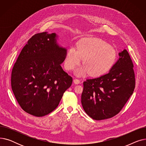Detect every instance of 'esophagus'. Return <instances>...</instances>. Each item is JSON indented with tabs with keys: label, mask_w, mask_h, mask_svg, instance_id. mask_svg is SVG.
<instances>
[{
	"label": "esophagus",
	"mask_w": 146,
	"mask_h": 146,
	"mask_svg": "<svg viewBox=\"0 0 146 146\" xmlns=\"http://www.w3.org/2000/svg\"><path fill=\"white\" fill-rule=\"evenodd\" d=\"M73 82L75 84H79L80 83V80L78 79H74Z\"/></svg>",
	"instance_id": "esophagus-1"
}]
</instances>
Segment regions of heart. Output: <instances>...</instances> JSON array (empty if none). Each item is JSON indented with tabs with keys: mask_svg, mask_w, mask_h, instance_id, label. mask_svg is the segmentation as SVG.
Listing matches in <instances>:
<instances>
[{
	"mask_svg": "<svg viewBox=\"0 0 146 146\" xmlns=\"http://www.w3.org/2000/svg\"><path fill=\"white\" fill-rule=\"evenodd\" d=\"M83 59V66L78 68L76 74L85 75L89 73L92 76H99L108 72L117 59L115 49L99 38H85L69 48L64 58V67L68 71L73 70Z\"/></svg>",
	"mask_w": 146,
	"mask_h": 146,
	"instance_id": "obj_1",
	"label": "heart"
}]
</instances>
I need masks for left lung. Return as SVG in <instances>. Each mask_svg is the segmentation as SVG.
Masks as SVG:
<instances>
[{
  "label": "left lung",
  "mask_w": 146,
  "mask_h": 146,
  "mask_svg": "<svg viewBox=\"0 0 146 146\" xmlns=\"http://www.w3.org/2000/svg\"><path fill=\"white\" fill-rule=\"evenodd\" d=\"M119 56L108 73L83 82L81 102L86 113L94 119L116 115L133 94L135 80L133 61L126 50Z\"/></svg>",
  "instance_id": "8db88e82"
}]
</instances>
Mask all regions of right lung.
Here are the masks:
<instances>
[{"instance_id": "add662e5", "label": "right lung", "mask_w": 146, "mask_h": 146, "mask_svg": "<svg viewBox=\"0 0 146 146\" xmlns=\"http://www.w3.org/2000/svg\"><path fill=\"white\" fill-rule=\"evenodd\" d=\"M56 34L34 35L22 48L12 68L11 86L21 108L43 117L58 106L73 79L61 66L66 49L56 43Z\"/></svg>"}]
</instances>
